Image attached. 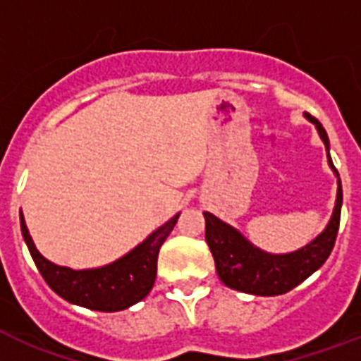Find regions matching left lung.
<instances>
[{"mask_svg":"<svg viewBox=\"0 0 361 361\" xmlns=\"http://www.w3.org/2000/svg\"><path fill=\"white\" fill-rule=\"evenodd\" d=\"M305 118L319 130V136L324 142L326 152H328V164L337 176V198L334 214L324 231L314 240L309 241L307 245L300 247L298 251L285 252V255H271L252 245L234 226L221 221L209 212H204L206 241L214 255L217 275L228 288L255 294V296L285 294L303 283L309 275L314 274L326 262V258L330 257L334 249L337 231H339V219H341V180H339V172L331 163L330 140H328L324 127L320 125L319 120H314L313 116L305 114Z\"/></svg>","mask_w":361,"mask_h":361,"instance_id":"obj_1","label":"left lung"}]
</instances>
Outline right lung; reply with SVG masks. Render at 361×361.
Instances as JSON below:
<instances>
[{"label":"right lung","instance_id":"1","mask_svg":"<svg viewBox=\"0 0 361 361\" xmlns=\"http://www.w3.org/2000/svg\"><path fill=\"white\" fill-rule=\"evenodd\" d=\"M178 217L180 214L159 226L142 243L114 262L90 269H71L47 260L37 251L22 214L20 228L37 269L58 296L80 307L114 313L135 305L149 294L157 275L159 249L178 223Z\"/></svg>","mask_w":361,"mask_h":361}]
</instances>
